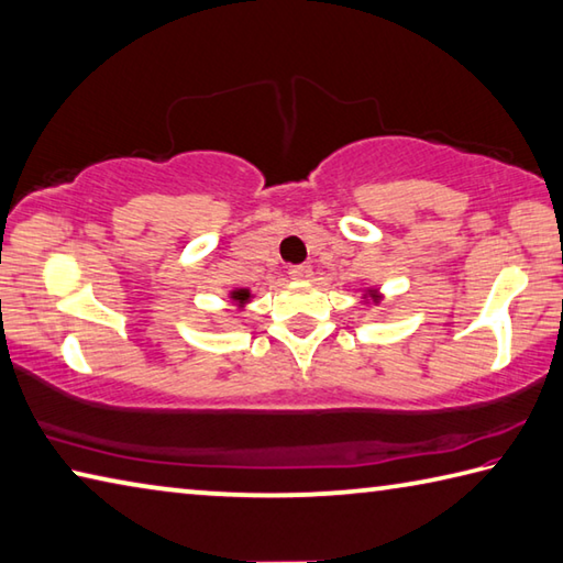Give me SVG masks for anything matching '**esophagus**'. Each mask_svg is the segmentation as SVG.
Instances as JSON below:
<instances>
[{
  "label": "esophagus",
  "instance_id": "obj_1",
  "mask_svg": "<svg viewBox=\"0 0 563 563\" xmlns=\"http://www.w3.org/2000/svg\"><path fill=\"white\" fill-rule=\"evenodd\" d=\"M310 275H312L310 265H292V268H290V278L292 280H308Z\"/></svg>",
  "mask_w": 563,
  "mask_h": 563
}]
</instances>
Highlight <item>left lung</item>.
Wrapping results in <instances>:
<instances>
[{
	"label": "left lung",
	"mask_w": 563,
	"mask_h": 563,
	"mask_svg": "<svg viewBox=\"0 0 563 563\" xmlns=\"http://www.w3.org/2000/svg\"><path fill=\"white\" fill-rule=\"evenodd\" d=\"M384 300V292L379 288H362V302L364 305H379Z\"/></svg>",
	"instance_id": "1"
}]
</instances>
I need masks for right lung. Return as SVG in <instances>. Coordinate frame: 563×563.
<instances>
[{
    "label": "right lung",
    "instance_id": "obj_1",
    "mask_svg": "<svg viewBox=\"0 0 563 563\" xmlns=\"http://www.w3.org/2000/svg\"><path fill=\"white\" fill-rule=\"evenodd\" d=\"M255 298V295L249 290V288H233V290H229V300L236 305V310L241 312L243 308H246V305L251 302Z\"/></svg>",
    "mask_w": 563,
    "mask_h": 563
}]
</instances>
